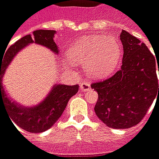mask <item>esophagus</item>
<instances>
[{
  "mask_svg": "<svg viewBox=\"0 0 159 159\" xmlns=\"http://www.w3.org/2000/svg\"><path fill=\"white\" fill-rule=\"evenodd\" d=\"M89 89H90V84L88 81H84V82L80 83V91L81 92L88 91Z\"/></svg>",
  "mask_w": 159,
  "mask_h": 159,
  "instance_id": "esophagus-1",
  "label": "esophagus"
}]
</instances>
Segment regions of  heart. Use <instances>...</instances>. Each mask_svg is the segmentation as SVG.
Wrapping results in <instances>:
<instances>
[{"label":"heart","mask_w":159,"mask_h":159,"mask_svg":"<svg viewBox=\"0 0 159 159\" xmlns=\"http://www.w3.org/2000/svg\"><path fill=\"white\" fill-rule=\"evenodd\" d=\"M68 58L84 64L87 73L93 78H106L118 68L121 58L120 43L111 36H88L72 44Z\"/></svg>","instance_id":"heart-1"}]
</instances>
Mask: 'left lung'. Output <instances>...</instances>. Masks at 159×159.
<instances>
[{"mask_svg":"<svg viewBox=\"0 0 159 159\" xmlns=\"http://www.w3.org/2000/svg\"><path fill=\"white\" fill-rule=\"evenodd\" d=\"M122 66L112 77L91 84L98 92L95 113L112 129H129L139 124L159 95L156 59L145 43L126 30ZM159 72V66H158Z\"/></svg>","mask_w":159,"mask_h":159,"instance_id":"1","label":"left lung"}]
</instances>
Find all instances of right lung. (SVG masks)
Returning <instances> with one entry per match:
<instances>
[{
    "instance_id": "obj_1",
    "label": "right lung",
    "mask_w": 159,
    "mask_h": 159,
    "mask_svg": "<svg viewBox=\"0 0 159 159\" xmlns=\"http://www.w3.org/2000/svg\"><path fill=\"white\" fill-rule=\"evenodd\" d=\"M55 33L56 30H35L32 35H26L16 41L6 51L2 58L0 57V105L2 104L6 108L11 119V121H13L18 127L30 133L44 132L52 127L61 118L70 98L78 92L79 85L59 84L53 86L51 93L39 105L26 108L18 105L7 97L2 78L14 56L29 43L34 42L43 45L58 54V47L53 40Z\"/></svg>"
}]
</instances>
